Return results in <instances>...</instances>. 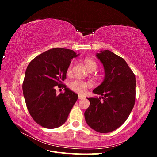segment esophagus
I'll return each mask as SVG.
<instances>
[{"label": "esophagus", "instance_id": "esophagus-1", "mask_svg": "<svg viewBox=\"0 0 157 157\" xmlns=\"http://www.w3.org/2000/svg\"><path fill=\"white\" fill-rule=\"evenodd\" d=\"M84 97L82 96H80V95H78V99H82Z\"/></svg>", "mask_w": 157, "mask_h": 157}]
</instances>
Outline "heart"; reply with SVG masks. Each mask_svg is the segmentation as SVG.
Here are the masks:
<instances>
[{
    "label": "heart",
    "instance_id": "1",
    "mask_svg": "<svg viewBox=\"0 0 157 157\" xmlns=\"http://www.w3.org/2000/svg\"><path fill=\"white\" fill-rule=\"evenodd\" d=\"M84 63L86 68L90 71L91 69H96L97 68V63L95 61L90 58H86L84 59ZM73 63H71L67 69V72L70 73L72 71ZM90 86L88 82L84 81V80L80 79H74L69 83V88L74 92H76L79 94H84L86 92L88 88Z\"/></svg>",
    "mask_w": 157,
    "mask_h": 157
}]
</instances>
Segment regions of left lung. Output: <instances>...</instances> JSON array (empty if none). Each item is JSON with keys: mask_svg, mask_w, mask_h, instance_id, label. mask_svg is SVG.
<instances>
[{"mask_svg": "<svg viewBox=\"0 0 157 157\" xmlns=\"http://www.w3.org/2000/svg\"><path fill=\"white\" fill-rule=\"evenodd\" d=\"M105 69V78L93 90L99 98H88L84 113L88 125L99 133L119 128L132 110L136 99V77L126 61L108 50L96 54Z\"/></svg>", "mask_w": 157, "mask_h": 157, "instance_id": "obj_1", "label": "left lung"}]
</instances>
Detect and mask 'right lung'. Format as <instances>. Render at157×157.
I'll list each match as a JSON object with an SVG mask.
<instances>
[{"mask_svg": "<svg viewBox=\"0 0 157 157\" xmlns=\"http://www.w3.org/2000/svg\"><path fill=\"white\" fill-rule=\"evenodd\" d=\"M78 55L72 50L52 48L28 65L22 86L23 96L31 116L41 126L52 129L63 124L77 101L78 95L62 81L71 59ZM58 87L64 88L65 92L57 95Z\"/></svg>", "mask_w": 157, "mask_h": 157, "instance_id": "right-lung-1", "label": "right lung"}]
</instances>
